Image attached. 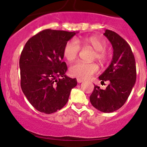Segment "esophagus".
<instances>
[{
	"label": "esophagus",
	"instance_id": "1",
	"mask_svg": "<svg viewBox=\"0 0 147 147\" xmlns=\"http://www.w3.org/2000/svg\"><path fill=\"white\" fill-rule=\"evenodd\" d=\"M77 82H78V83L80 84V83H82V82H83L84 80H82V79H80V78H78V79H77Z\"/></svg>",
	"mask_w": 147,
	"mask_h": 147
}]
</instances>
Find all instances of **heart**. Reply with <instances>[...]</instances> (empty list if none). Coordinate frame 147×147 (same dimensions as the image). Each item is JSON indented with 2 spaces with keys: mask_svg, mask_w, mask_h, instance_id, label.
Returning a JSON list of instances; mask_svg holds the SVG:
<instances>
[{
  "mask_svg": "<svg viewBox=\"0 0 147 147\" xmlns=\"http://www.w3.org/2000/svg\"><path fill=\"white\" fill-rule=\"evenodd\" d=\"M78 42L83 45L88 46L95 50L96 57L98 61L103 62L106 59V53L105 49L106 48V43L103 39L92 36L82 38L78 40ZM80 51V47L78 43L75 40H69L65 44L63 49V54L67 61H73L78 57ZM98 65L93 63H84L82 61H78L70 67V74L74 77L81 79H88L92 75L98 71Z\"/></svg>",
  "mask_w": 147,
  "mask_h": 147,
  "instance_id": "b5f03b06",
  "label": "heart"
}]
</instances>
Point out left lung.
<instances>
[{
	"label": "left lung",
	"mask_w": 147,
	"mask_h": 147,
	"mask_svg": "<svg viewBox=\"0 0 147 147\" xmlns=\"http://www.w3.org/2000/svg\"><path fill=\"white\" fill-rule=\"evenodd\" d=\"M107 37L113 48V56L110 65L99 76L101 82H109L105 90L94 86L90 97L92 105L105 113H110L122 107L131 93L136 79V62L128 43L115 32L106 29Z\"/></svg>",
	"instance_id": "8db88e82"
}]
</instances>
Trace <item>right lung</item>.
<instances>
[{"label": "right lung", "instance_id": "1", "mask_svg": "<svg viewBox=\"0 0 147 147\" xmlns=\"http://www.w3.org/2000/svg\"><path fill=\"white\" fill-rule=\"evenodd\" d=\"M78 32L45 29L28 40L19 59L23 94L38 111L51 114L67 104L76 78L65 75V44Z\"/></svg>", "mask_w": 147, "mask_h": 147}]
</instances>
